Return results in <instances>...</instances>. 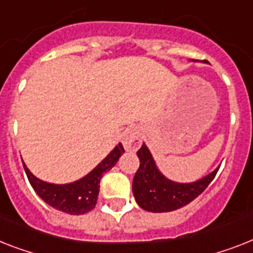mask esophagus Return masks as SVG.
Wrapping results in <instances>:
<instances>
[{
    "label": "esophagus",
    "instance_id": "34e87169",
    "mask_svg": "<svg viewBox=\"0 0 253 253\" xmlns=\"http://www.w3.org/2000/svg\"><path fill=\"white\" fill-rule=\"evenodd\" d=\"M141 144V130L137 126H131L125 131L123 135V147L127 151H133Z\"/></svg>",
    "mask_w": 253,
    "mask_h": 253
}]
</instances>
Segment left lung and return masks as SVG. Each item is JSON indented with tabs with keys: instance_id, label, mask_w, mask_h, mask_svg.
Returning a JSON list of instances; mask_svg holds the SVG:
<instances>
[{
	"instance_id": "obj_1",
	"label": "left lung",
	"mask_w": 253,
	"mask_h": 253,
	"mask_svg": "<svg viewBox=\"0 0 253 253\" xmlns=\"http://www.w3.org/2000/svg\"><path fill=\"white\" fill-rule=\"evenodd\" d=\"M137 157L140 166L133 176V198L140 208L153 213L171 212L190 204L209 186L218 171L217 168L196 182L178 183L160 171L145 144L137 151Z\"/></svg>"
}]
</instances>
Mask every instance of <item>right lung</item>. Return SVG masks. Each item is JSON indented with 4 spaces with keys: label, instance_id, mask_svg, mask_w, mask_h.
I'll return each instance as SVG.
<instances>
[{
    "label": "right lung",
    "instance_id": "right-lung-1",
    "mask_svg": "<svg viewBox=\"0 0 253 253\" xmlns=\"http://www.w3.org/2000/svg\"><path fill=\"white\" fill-rule=\"evenodd\" d=\"M123 153L125 149L120 143L91 173L66 184L44 182L31 173L24 162L23 166L32 188L46 204L67 214L79 215L88 213L96 207L102 174L112 169Z\"/></svg>",
    "mask_w": 253,
    "mask_h": 253
}]
</instances>
